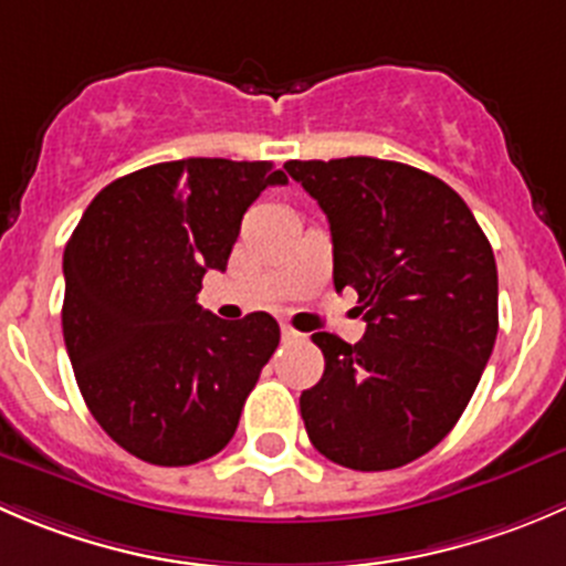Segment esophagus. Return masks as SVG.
Listing matches in <instances>:
<instances>
[{"label":"esophagus","instance_id":"34e87169","mask_svg":"<svg viewBox=\"0 0 566 566\" xmlns=\"http://www.w3.org/2000/svg\"><path fill=\"white\" fill-rule=\"evenodd\" d=\"M301 337H304V334H298L293 326H287V323H284V326H282V339H287V343H290V339H301Z\"/></svg>","mask_w":566,"mask_h":566}]
</instances>
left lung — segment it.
Returning a JSON list of instances; mask_svg holds the SVG:
<instances>
[{"instance_id": "1", "label": "left lung", "mask_w": 566, "mask_h": 566, "mask_svg": "<svg viewBox=\"0 0 566 566\" xmlns=\"http://www.w3.org/2000/svg\"><path fill=\"white\" fill-rule=\"evenodd\" d=\"M332 229L334 290L359 295L356 345L317 332L326 370L301 392L310 442L350 470H395L440 446L497 337L492 245L442 179L376 157L290 160Z\"/></svg>"}]
</instances>
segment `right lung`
<instances>
[{
	"label": "right lung",
	"instance_id": "add662e5",
	"mask_svg": "<svg viewBox=\"0 0 566 566\" xmlns=\"http://www.w3.org/2000/svg\"><path fill=\"white\" fill-rule=\"evenodd\" d=\"M287 177L273 163L188 157L109 182L63 254V337L96 422L160 468L229 446L279 345L268 312L221 321L196 295L227 271L240 221Z\"/></svg>",
	"mask_w": 566,
	"mask_h": 566
}]
</instances>
